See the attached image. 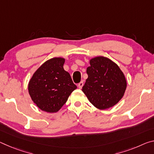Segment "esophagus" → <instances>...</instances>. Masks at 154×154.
<instances>
[{"mask_svg":"<svg viewBox=\"0 0 154 154\" xmlns=\"http://www.w3.org/2000/svg\"><path fill=\"white\" fill-rule=\"evenodd\" d=\"M83 86H84V82H81L79 83V84H78V86H78V88H79L81 89L83 87Z\"/></svg>","mask_w":154,"mask_h":154,"instance_id":"1","label":"esophagus"}]
</instances>
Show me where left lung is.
Returning <instances> with one entry per match:
<instances>
[{
  "mask_svg": "<svg viewBox=\"0 0 154 154\" xmlns=\"http://www.w3.org/2000/svg\"><path fill=\"white\" fill-rule=\"evenodd\" d=\"M88 78L82 91L95 108L106 109L123 98L127 81L121 68L108 58L98 56L90 59Z\"/></svg>",
  "mask_w": 154,
  "mask_h": 154,
  "instance_id": "8db88e82",
  "label": "left lung"
}]
</instances>
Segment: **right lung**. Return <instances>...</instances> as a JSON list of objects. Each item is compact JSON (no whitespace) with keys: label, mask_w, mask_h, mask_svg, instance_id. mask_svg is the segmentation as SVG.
<instances>
[{"label":"right lung","mask_w":154,"mask_h":154,"mask_svg":"<svg viewBox=\"0 0 154 154\" xmlns=\"http://www.w3.org/2000/svg\"><path fill=\"white\" fill-rule=\"evenodd\" d=\"M64 63L65 59L61 57L48 60L29 80V94L41 110L49 113L58 112L77 88L69 73L64 69Z\"/></svg>","instance_id":"1"}]
</instances>
